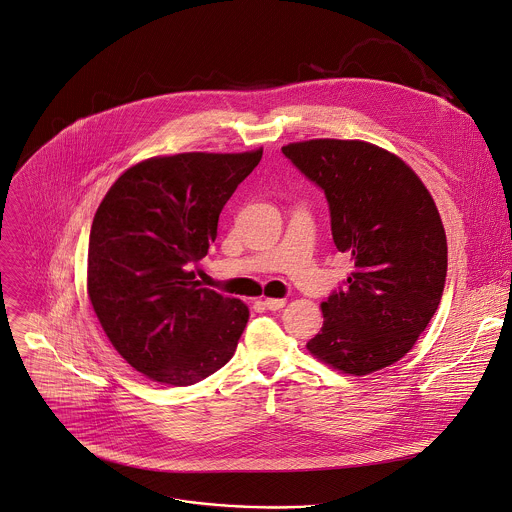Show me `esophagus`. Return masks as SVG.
Here are the masks:
<instances>
[{"label": "esophagus", "instance_id": "obj_1", "mask_svg": "<svg viewBox=\"0 0 512 512\" xmlns=\"http://www.w3.org/2000/svg\"><path fill=\"white\" fill-rule=\"evenodd\" d=\"M263 305L269 309V311H279L281 307H285V299H275V297H267L263 301Z\"/></svg>", "mask_w": 512, "mask_h": 512}]
</instances>
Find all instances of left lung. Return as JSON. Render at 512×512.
I'll return each instance as SVG.
<instances>
[{"mask_svg":"<svg viewBox=\"0 0 512 512\" xmlns=\"http://www.w3.org/2000/svg\"><path fill=\"white\" fill-rule=\"evenodd\" d=\"M327 199L331 237L352 257L348 281L323 303L307 350L366 376L404 358L436 313L448 267L438 209L414 170L362 140L319 138L281 148Z\"/></svg>","mask_w":512,"mask_h":512,"instance_id":"left-lung-1","label":"left lung"}]
</instances>
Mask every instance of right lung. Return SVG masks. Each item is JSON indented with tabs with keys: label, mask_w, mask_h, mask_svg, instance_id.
<instances>
[{
	"label": "right lung",
	"mask_w": 512,
	"mask_h": 512,
	"mask_svg": "<svg viewBox=\"0 0 512 512\" xmlns=\"http://www.w3.org/2000/svg\"><path fill=\"white\" fill-rule=\"evenodd\" d=\"M263 150L154 156L100 203L88 243V295L114 350L146 378L197 384L235 354L249 309L195 281L189 267Z\"/></svg>",
	"instance_id": "obj_1"
}]
</instances>
